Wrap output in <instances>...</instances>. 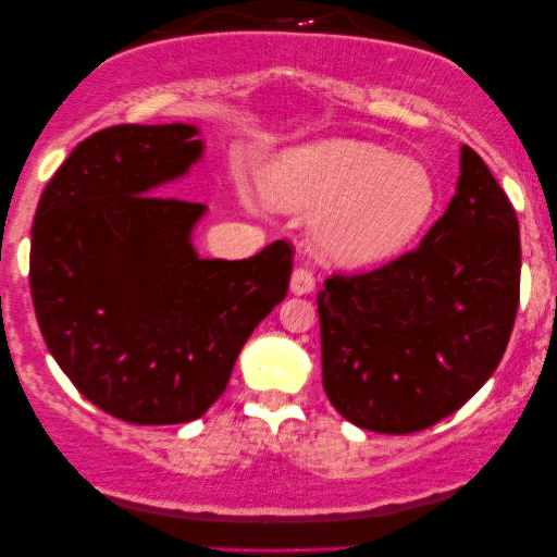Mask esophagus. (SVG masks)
I'll return each mask as SVG.
<instances>
[{
    "label": "esophagus",
    "mask_w": 557,
    "mask_h": 557,
    "mask_svg": "<svg viewBox=\"0 0 557 557\" xmlns=\"http://www.w3.org/2000/svg\"><path fill=\"white\" fill-rule=\"evenodd\" d=\"M292 292L296 296L314 292V273H311L309 269H301V265H299V269H294V273H292Z\"/></svg>",
    "instance_id": "1"
}]
</instances>
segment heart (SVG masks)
Listing matches in <instances>:
<instances>
[{"label": "heart", "mask_w": 557, "mask_h": 557, "mask_svg": "<svg viewBox=\"0 0 557 557\" xmlns=\"http://www.w3.org/2000/svg\"><path fill=\"white\" fill-rule=\"evenodd\" d=\"M263 200L314 212V246L334 263L385 261L416 240L438 202L431 172L360 139H322L281 151L261 172Z\"/></svg>", "instance_id": "obj_1"}]
</instances>
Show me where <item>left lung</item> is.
<instances>
[{"instance_id":"left-lung-1","label":"left lung","mask_w":557,"mask_h":557,"mask_svg":"<svg viewBox=\"0 0 557 557\" xmlns=\"http://www.w3.org/2000/svg\"><path fill=\"white\" fill-rule=\"evenodd\" d=\"M326 398L349 423L416 433L451 416L505 355L520 304V225L471 147L421 246L317 294Z\"/></svg>"}]
</instances>
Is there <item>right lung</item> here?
<instances>
[{"instance_id":"obj_1","label":"right lung","mask_w":557,"mask_h":557,"mask_svg":"<svg viewBox=\"0 0 557 557\" xmlns=\"http://www.w3.org/2000/svg\"><path fill=\"white\" fill-rule=\"evenodd\" d=\"M200 157L197 126L103 128L60 164L35 212L29 288L45 345L94 406L126 423L200 418L288 292L286 240L243 261L197 256L208 208L159 187Z\"/></svg>"}]
</instances>
